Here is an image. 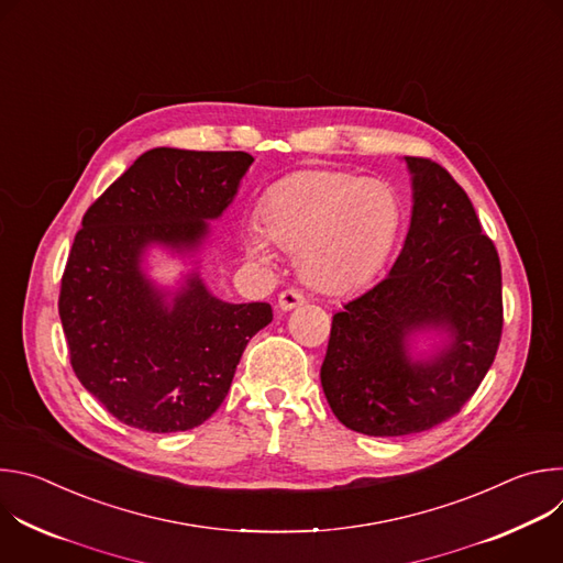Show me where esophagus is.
Masks as SVG:
<instances>
[{
    "label": "esophagus",
    "mask_w": 563,
    "mask_h": 563,
    "mask_svg": "<svg viewBox=\"0 0 563 563\" xmlns=\"http://www.w3.org/2000/svg\"><path fill=\"white\" fill-rule=\"evenodd\" d=\"M305 305V296L298 291V289H287L278 296V309L280 311H291L296 307Z\"/></svg>",
    "instance_id": "obj_1"
}]
</instances>
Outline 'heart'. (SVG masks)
Returning <instances> with one entry per match:
<instances>
[{"mask_svg":"<svg viewBox=\"0 0 563 563\" xmlns=\"http://www.w3.org/2000/svg\"><path fill=\"white\" fill-rule=\"evenodd\" d=\"M400 211L394 191L345 172L309 169L278 180L258 207L247 252L267 263L269 243L296 254L300 278L328 294L363 285L387 258Z\"/></svg>","mask_w":563,"mask_h":563,"instance_id":"heart-1","label":"heart"}]
</instances>
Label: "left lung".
I'll use <instances>...</instances> for the list:
<instances>
[{
	"mask_svg": "<svg viewBox=\"0 0 563 563\" xmlns=\"http://www.w3.org/2000/svg\"><path fill=\"white\" fill-rule=\"evenodd\" d=\"M412 218L389 274L332 318L320 385L336 419L404 437L454 417L488 374L504 328L501 265L467 194L406 157ZM419 338L431 343L417 353Z\"/></svg>",
	"mask_w": 563,
	"mask_h": 563,
	"instance_id": "left-lung-1",
	"label": "left lung"
}]
</instances>
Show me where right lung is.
<instances>
[{
    "instance_id": "obj_1",
    "label": "right lung",
    "mask_w": 563,
    "mask_h": 563,
    "mask_svg": "<svg viewBox=\"0 0 563 563\" xmlns=\"http://www.w3.org/2000/svg\"><path fill=\"white\" fill-rule=\"evenodd\" d=\"M254 157L159 146L89 207L62 276L59 318L79 383L122 423L183 432L224 400L269 302H227L200 276L211 220L233 202ZM153 249L187 257L176 288L147 276Z\"/></svg>"
}]
</instances>
